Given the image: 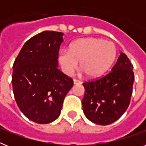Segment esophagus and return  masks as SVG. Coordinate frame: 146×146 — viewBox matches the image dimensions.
Segmentation results:
<instances>
[{
	"mask_svg": "<svg viewBox=\"0 0 146 146\" xmlns=\"http://www.w3.org/2000/svg\"><path fill=\"white\" fill-rule=\"evenodd\" d=\"M73 83H74V84H75V85L81 84V81H80V80H76V79H74V80H73Z\"/></svg>",
	"mask_w": 146,
	"mask_h": 146,
	"instance_id": "esophagus-1",
	"label": "esophagus"
}]
</instances>
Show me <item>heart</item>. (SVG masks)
Returning a JSON list of instances; mask_svg holds the SVG:
<instances>
[{"label": "heart", "instance_id": "obj_1", "mask_svg": "<svg viewBox=\"0 0 146 146\" xmlns=\"http://www.w3.org/2000/svg\"><path fill=\"white\" fill-rule=\"evenodd\" d=\"M117 57L113 42L98 38H84L71 43L69 51L63 50L58 55L62 70L67 75L77 67L78 62L83 73L89 78H98L106 73Z\"/></svg>", "mask_w": 146, "mask_h": 146}]
</instances>
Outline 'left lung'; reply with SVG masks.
<instances>
[{
    "mask_svg": "<svg viewBox=\"0 0 146 146\" xmlns=\"http://www.w3.org/2000/svg\"><path fill=\"white\" fill-rule=\"evenodd\" d=\"M133 66L124 53H120L111 72L96 80L82 83L83 112L90 121L98 125L115 122L130 103L134 81Z\"/></svg>",
    "mask_w": 146,
    "mask_h": 146,
    "instance_id": "8db88e82",
    "label": "left lung"
}]
</instances>
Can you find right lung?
I'll return each instance as SVG.
<instances>
[{
  "label": "right lung",
  "instance_id": "obj_1",
  "mask_svg": "<svg viewBox=\"0 0 146 146\" xmlns=\"http://www.w3.org/2000/svg\"><path fill=\"white\" fill-rule=\"evenodd\" d=\"M64 33L44 31L24 44L13 66L15 100L22 113L33 122L45 124L60 114L73 80L57 68Z\"/></svg>",
  "mask_w": 146,
  "mask_h": 146
}]
</instances>
